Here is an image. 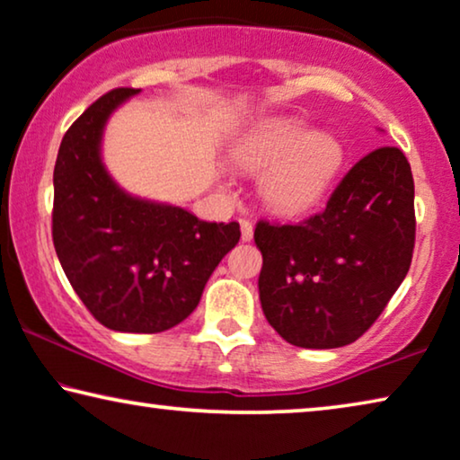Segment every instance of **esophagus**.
Instances as JSON below:
<instances>
[{"mask_svg": "<svg viewBox=\"0 0 460 460\" xmlns=\"http://www.w3.org/2000/svg\"><path fill=\"white\" fill-rule=\"evenodd\" d=\"M239 227H242V239H243V242H252L253 225L250 221H245V218H242V221H239Z\"/></svg>", "mask_w": 460, "mask_h": 460, "instance_id": "esophagus-1", "label": "esophagus"}]
</instances>
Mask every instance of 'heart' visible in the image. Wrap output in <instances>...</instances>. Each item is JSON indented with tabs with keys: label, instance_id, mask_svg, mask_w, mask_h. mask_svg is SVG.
I'll return each mask as SVG.
<instances>
[{
	"label": "heart",
	"instance_id": "heart-1",
	"mask_svg": "<svg viewBox=\"0 0 460 460\" xmlns=\"http://www.w3.org/2000/svg\"><path fill=\"white\" fill-rule=\"evenodd\" d=\"M235 159L260 181L266 207L279 215H304L324 198L345 153L332 134L314 132L304 119L280 118L245 136Z\"/></svg>",
	"mask_w": 460,
	"mask_h": 460
}]
</instances>
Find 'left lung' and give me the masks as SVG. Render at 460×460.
Listing matches in <instances>:
<instances>
[{"mask_svg": "<svg viewBox=\"0 0 460 460\" xmlns=\"http://www.w3.org/2000/svg\"><path fill=\"white\" fill-rule=\"evenodd\" d=\"M407 156L382 146L342 177L326 208L297 225L260 221V304L269 324L304 349L358 341L407 277L415 245Z\"/></svg>", "mask_w": 460, "mask_h": 460, "instance_id": "1", "label": "left lung"}]
</instances>
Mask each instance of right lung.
Returning <instances> with one entry per match:
<instances>
[{"instance_id":"obj_1","label":"right lung","mask_w":460,"mask_h":460,"mask_svg":"<svg viewBox=\"0 0 460 460\" xmlns=\"http://www.w3.org/2000/svg\"><path fill=\"white\" fill-rule=\"evenodd\" d=\"M138 93L102 94L66 132L53 171V245L102 326L153 334L196 310L242 233L235 221H200L181 207L129 194L109 175L101 153L105 126Z\"/></svg>"}]
</instances>
